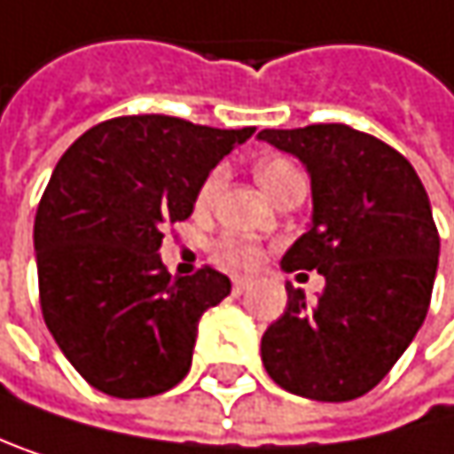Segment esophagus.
Instances as JSON below:
<instances>
[{
    "instance_id": "1",
    "label": "esophagus",
    "mask_w": 454,
    "mask_h": 454,
    "mask_svg": "<svg viewBox=\"0 0 454 454\" xmlns=\"http://www.w3.org/2000/svg\"><path fill=\"white\" fill-rule=\"evenodd\" d=\"M251 283H254V278H248V275H235V278H232V288H235V294L248 291V288H251Z\"/></svg>"
}]
</instances>
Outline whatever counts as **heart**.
I'll use <instances>...</instances> for the list:
<instances>
[{"label":"heart","instance_id":"b5f03b06","mask_svg":"<svg viewBox=\"0 0 454 454\" xmlns=\"http://www.w3.org/2000/svg\"><path fill=\"white\" fill-rule=\"evenodd\" d=\"M294 174H299V168H296L291 160H286V158H270V160L259 163V168H256V179H259V184L264 187V192H270L275 184H280L283 179H288V176H294ZM224 176H227L224 166H216V168L203 179V184H200V190H198V206H200V208H206V206L214 203V198L219 195V190H222V184H224ZM219 259H222L224 264H230V267H254V264H259V259H262V248H259V243H254L251 238L227 235V238H222V243H219Z\"/></svg>","mask_w":454,"mask_h":454}]
</instances>
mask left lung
<instances>
[{
  "instance_id": "1",
  "label": "left lung",
  "mask_w": 454,
  "mask_h": 454,
  "mask_svg": "<svg viewBox=\"0 0 454 454\" xmlns=\"http://www.w3.org/2000/svg\"><path fill=\"white\" fill-rule=\"evenodd\" d=\"M259 139L299 158L312 184V222L280 267L325 278L312 307L286 283L288 307L262 336V362L296 396L356 399L404 354L431 304L439 232L426 187L402 153L346 123L264 129Z\"/></svg>"
}]
</instances>
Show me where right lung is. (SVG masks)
Returning a JSON list of instances; mask_svg holds the SVG:
<instances>
[{
	"label": "right lung",
	"instance_id": "add662e5",
	"mask_svg": "<svg viewBox=\"0 0 454 454\" xmlns=\"http://www.w3.org/2000/svg\"><path fill=\"white\" fill-rule=\"evenodd\" d=\"M254 131L126 115L58 160L34 222L42 315L98 391L142 399L187 375L200 315L232 286L211 267L171 278L163 227L192 214L203 179Z\"/></svg>",
	"mask_w": 454,
	"mask_h": 454
}]
</instances>
